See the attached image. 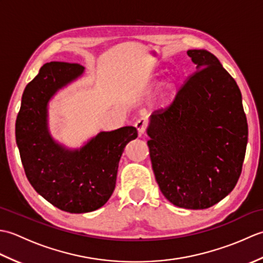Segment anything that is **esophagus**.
Segmentation results:
<instances>
[{
	"label": "esophagus",
	"mask_w": 263,
	"mask_h": 263,
	"mask_svg": "<svg viewBox=\"0 0 263 263\" xmlns=\"http://www.w3.org/2000/svg\"><path fill=\"white\" fill-rule=\"evenodd\" d=\"M147 125H148V122H147L146 119H140V120L137 121L136 127H137V131H138L139 136H143L144 133H146Z\"/></svg>",
	"instance_id": "1"
}]
</instances>
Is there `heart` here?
Listing matches in <instances>:
<instances>
[{
	"mask_svg": "<svg viewBox=\"0 0 263 263\" xmlns=\"http://www.w3.org/2000/svg\"><path fill=\"white\" fill-rule=\"evenodd\" d=\"M177 89V82L174 78H167L163 82L160 83L157 97H156V103H157L161 107L168 105L172 99L174 98Z\"/></svg>",
	"mask_w": 263,
	"mask_h": 263,
	"instance_id": "1",
	"label": "heart"
}]
</instances>
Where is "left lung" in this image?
Here are the masks:
<instances>
[{
  "instance_id": "8db88e82",
  "label": "left lung",
  "mask_w": 263,
  "mask_h": 263,
  "mask_svg": "<svg viewBox=\"0 0 263 263\" xmlns=\"http://www.w3.org/2000/svg\"><path fill=\"white\" fill-rule=\"evenodd\" d=\"M195 73L167 109L149 117L150 159L161 193L176 206L206 209L241 175L248 122L236 81L205 49L186 52Z\"/></svg>"
}]
</instances>
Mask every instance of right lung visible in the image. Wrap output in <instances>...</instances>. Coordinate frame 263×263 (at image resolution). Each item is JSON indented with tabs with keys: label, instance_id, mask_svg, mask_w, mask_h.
Returning <instances> with one entry per match:
<instances>
[{
	"label": "right lung",
	"instance_id": "1",
	"mask_svg": "<svg viewBox=\"0 0 263 263\" xmlns=\"http://www.w3.org/2000/svg\"><path fill=\"white\" fill-rule=\"evenodd\" d=\"M85 73L80 64L49 62L28 83L15 122L26 176L38 194L70 214L99 209L113 194L117 168L137 128L102 131L82 147L71 149L54 140L48 127V104L61 89Z\"/></svg>",
	"mask_w": 263,
	"mask_h": 263
}]
</instances>
